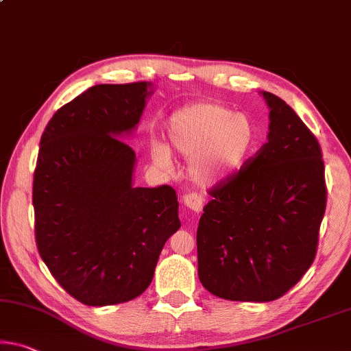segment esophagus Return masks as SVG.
Listing matches in <instances>:
<instances>
[{
	"instance_id": "esophagus-1",
	"label": "esophagus",
	"mask_w": 351,
	"mask_h": 351,
	"mask_svg": "<svg viewBox=\"0 0 351 351\" xmlns=\"http://www.w3.org/2000/svg\"><path fill=\"white\" fill-rule=\"evenodd\" d=\"M182 203H184L189 209L193 210V213L198 214L203 210L204 198L197 192H191V193H186V195L182 197Z\"/></svg>"
}]
</instances>
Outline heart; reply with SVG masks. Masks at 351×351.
Segmentation results:
<instances>
[{"instance_id":"b5f03b06","label":"heart","mask_w":351,"mask_h":351,"mask_svg":"<svg viewBox=\"0 0 351 351\" xmlns=\"http://www.w3.org/2000/svg\"><path fill=\"white\" fill-rule=\"evenodd\" d=\"M169 138L182 158L191 159L189 175L209 187L234 176L252 154L254 128L247 115L220 103H202L171 117ZM149 156L156 167L169 170L173 159L169 147L153 142Z\"/></svg>"}]
</instances>
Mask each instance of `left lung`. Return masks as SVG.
<instances>
[{"label":"left lung","instance_id":"1","mask_svg":"<svg viewBox=\"0 0 351 351\" xmlns=\"http://www.w3.org/2000/svg\"><path fill=\"white\" fill-rule=\"evenodd\" d=\"M267 143L209 191L197 230L198 278L232 302H274L313 264L326 208L322 148L291 106L263 92Z\"/></svg>","mask_w":351,"mask_h":351}]
</instances>
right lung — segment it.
<instances>
[{
  "label": "right lung",
  "mask_w": 351,
  "mask_h": 351,
  "mask_svg": "<svg viewBox=\"0 0 351 351\" xmlns=\"http://www.w3.org/2000/svg\"><path fill=\"white\" fill-rule=\"evenodd\" d=\"M149 87L87 88L53 115L40 138L37 250L56 281L87 306L145 292L164 243L181 226L173 187H132L136 153L120 141L141 120Z\"/></svg>",
  "instance_id": "1"
}]
</instances>
